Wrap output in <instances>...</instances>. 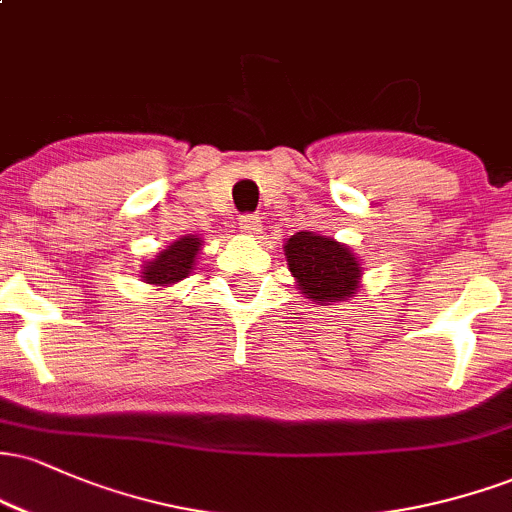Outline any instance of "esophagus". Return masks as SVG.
<instances>
[{"label": "esophagus", "mask_w": 512, "mask_h": 512, "mask_svg": "<svg viewBox=\"0 0 512 512\" xmlns=\"http://www.w3.org/2000/svg\"><path fill=\"white\" fill-rule=\"evenodd\" d=\"M240 231L248 233V236H257V233H262V219L257 214H245L240 216Z\"/></svg>", "instance_id": "34e87169"}]
</instances>
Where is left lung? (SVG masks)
<instances>
[{"label":"left lung","mask_w":512,"mask_h":512,"mask_svg":"<svg viewBox=\"0 0 512 512\" xmlns=\"http://www.w3.org/2000/svg\"><path fill=\"white\" fill-rule=\"evenodd\" d=\"M286 264L298 293L317 305H337L361 289L363 267L349 245L313 231H301L284 243Z\"/></svg>","instance_id":"8db88e82"}]
</instances>
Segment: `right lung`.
<instances>
[{
	"mask_svg": "<svg viewBox=\"0 0 512 512\" xmlns=\"http://www.w3.org/2000/svg\"><path fill=\"white\" fill-rule=\"evenodd\" d=\"M204 240L197 236H182L170 243L166 250H158L154 260L142 264V276L144 284L156 286V291L168 289V286L178 284V281L187 279L195 269L197 255L202 252Z\"/></svg>",
	"mask_w": 512,
	"mask_h": 512,
	"instance_id": "obj_1",
	"label": "right lung"
}]
</instances>
